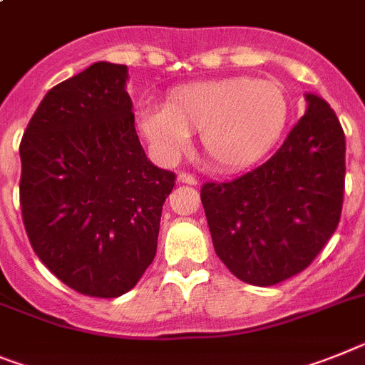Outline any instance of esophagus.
Here are the masks:
<instances>
[{
    "mask_svg": "<svg viewBox=\"0 0 365 365\" xmlns=\"http://www.w3.org/2000/svg\"><path fill=\"white\" fill-rule=\"evenodd\" d=\"M177 180H179V182H185V185H190V186L197 185V179H195L194 175H190V173H185V171L177 175Z\"/></svg>",
    "mask_w": 365,
    "mask_h": 365,
    "instance_id": "esophagus-1",
    "label": "esophagus"
}]
</instances>
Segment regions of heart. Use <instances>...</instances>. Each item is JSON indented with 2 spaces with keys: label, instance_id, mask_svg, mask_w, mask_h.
Returning a JSON list of instances; mask_svg holds the SVG:
<instances>
[{
  "label": "heart",
  "instance_id": "b5f03b06",
  "mask_svg": "<svg viewBox=\"0 0 365 365\" xmlns=\"http://www.w3.org/2000/svg\"><path fill=\"white\" fill-rule=\"evenodd\" d=\"M289 116L284 90L272 81L225 77L173 90L166 105L140 110L138 125L164 160L186 151L192 133H201L208 166L235 171L266 155Z\"/></svg>",
  "mask_w": 365,
  "mask_h": 365
}]
</instances>
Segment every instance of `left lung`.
I'll return each mask as SVG.
<instances>
[{"label": "left lung", "mask_w": 365, "mask_h": 365, "mask_svg": "<svg viewBox=\"0 0 365 365\" xmlns=\"http://www.w3.org/2000/svg\"><path fill=\"white\" fill-rule=\"evenodd\" d=\"M304 99V116L269 160L201 188L216 255L247 284L273 286L301 273L339 223L344 129L325 99Z\"/></svg>", "instance_id": "1"}]
</instances>
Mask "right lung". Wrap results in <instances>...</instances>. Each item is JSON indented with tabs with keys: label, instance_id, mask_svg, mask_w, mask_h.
<instances>
[{
	"label": "right lung",
	"instance_id": "add662e5",
	"mask_svg": "<svg viewBox=\"0 0 365 365\" xmlns=\"http://www.w3.org/2000/svg\"><path fill=\"white\" fill-rule=\"evenodd\" d=\"M127 66L93 62L53 86L20 144L21 217L34 253L83 295L120 297L157 255L175 175L145 157Z\"/></svg>",
	"mask_w": 365,
	"mask_h": 365
}]
</instances>
